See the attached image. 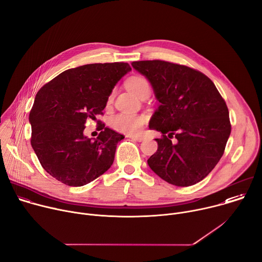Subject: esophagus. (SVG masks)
Returning a JSON list of instances; mask_svg holds the SVG:
<instances>
[{
  "label": "esophagus",
  "instance_id": "34e87169",
  "mask_svg": "<svg viewBox=\"0 0 262 262\" xmlns=\"http://www.w3.org/2000/svg\"><path fill=\"white\" fill-rule=\"evenodd\" d=\"M127 136H128L129 138L135 140V141H141V140L143 139V137L140 136V135H127Z\"/></svg>",
  "mask_w": 262,
  "mask_h": 262
}]
</instances>
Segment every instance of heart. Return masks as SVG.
Wrapping results in <instances>:
<instances>
[{
    "mask_svg": "<svg viewBox=\"0 0 262 262\" xmlns=\"http://www.w3.org/2000/svg\"><path fill=\"white\" fill-rule=\"evenodd\" d=\"M126 86L129 92L136 97H139L144 92H150L149 81L141 76L131 77L126 82ZM144 122H146V118L143 115L122 112L113 116L110 120V125L116 131L132 135L140 131Z\"/></svg>",
    "mask_w": 262,
    "mask_h": 262,
    "instance_id": "heart-1",
    "label": "heart"
}]
</instances>
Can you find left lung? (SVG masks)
<instances>
[{"instance_id": "obj_1", "label": "left lung", "mask_w": 262, "mask_h": 262, "mask_svg": "<svg viewBox=\"0 0 262 262\" xmlns=\"http://www.w3.org/2000/svg\"><path fill=\"white\" fill-rule=\"evenodd\" d=\"M151 83L160 105L149 123L162 133L148 159L151 169L176 186L204 179L222 158L231 133L228 107L203 73L162 60L131 63Z\"/></svg>"}]
</instances>
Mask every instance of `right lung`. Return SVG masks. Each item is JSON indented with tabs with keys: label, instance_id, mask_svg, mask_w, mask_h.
I'll list each match as a JSON object with an SVG mask.
<instances>
[{
	"label": "right lung",
	"instance_id": "right-lung-1",
	"mask_svg": "<svg viewBox=\"0 0 262 262\" xmlns=\"http://www.w3.org/2000/svg\"><path fill=\"white\" fill-rule=\"evenodd\" d=\"M128 63H93L70 69L43 85L29 115L31 146L47 172L69 186H83L112 165L116 144L125 138L104 124L97 138L83 134L97 120Z\"/></svg>",
	"mask_w": 262,
	"mask_h": 262
}]
</instances>
